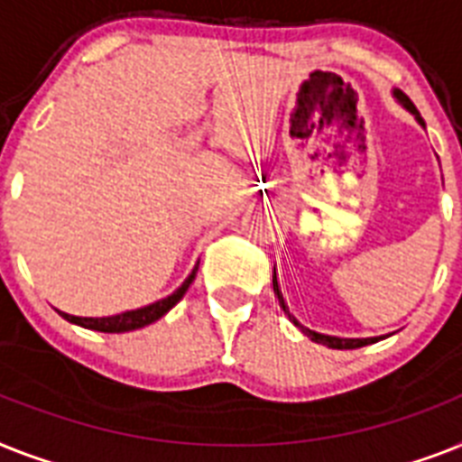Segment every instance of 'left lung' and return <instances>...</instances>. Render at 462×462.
<instances>
[{"label":"left lung","instance_id":"left-lung-1","mask_svg":"<svg viewBox=\"0 0 462 462\" xmlns=\"http://www.w3.org/2000/svg\"><path fill=\"white\" fill-rule=\"evenodd\" d=\"M393 97H396V99H399L401 104H403V108H408V111H411V114L415 116V118H418L420 125H425V121H422V118H420L418 108L413 106V101L408 99V97L403 95V92H399V89H396V92H393ZM273 290H275L277 301H280V306H282L284 313H287V316H290V320L294 322L296 328L301 329L303 335L309 337L310 341H316V344H322V346H329V348H361V346H367V344H374V341H380V337H367V339H341V337L320 335V332H313V329L303 328L301 322L296 320V318L291 316V313H290V309H287V303H284V299H282V291H280V284H277V275H273Z\"/></svg>","mask_w":462,"mask_h":462}]
</instances>
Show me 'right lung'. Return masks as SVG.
<instances>
[{
  "label": "right lung",
  "instance_id": "obj_1",
  "mask_svg": "<svg viewBox=\"0 0 462 462\" xmlns=\"http://www.w3.org/2000/svg\"><path fill=\"white\" fill-rule=\"evenodd\" d=\"M197 270H199V263L194 265L189 277H187L185 282L180 284L178 290L172 291L171 296H166V299H161V301L156 303H149V306H144V309L125 310V313H118V316H108V318H78V316H69V313H61V316L69 322H73V325H80V328L95 329V332H114V335L146 328V325H152V322H156L159 318L166 316L168 310H171L172 306L185 296V291L189 290V284H192L194 277H197Z\"/></svg>",
  "mask_w": 462,
  "mask_h": 462
}]
</instances>
